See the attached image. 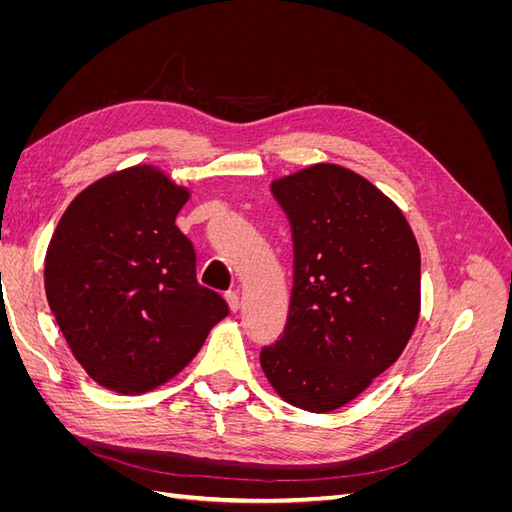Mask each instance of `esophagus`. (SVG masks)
<instances>
[{"instance_id": "1", "label": "esophagus", "mask_w": 512, "mask_h": 512, "mask_svg": "<svg viewBox=\"0 0 512 512\" xmlns=\"http://www.w3.org/2000/svg\"><path fill=\"white\" fill-rule=\"evenodd\" d=\"M226 301H228L230 312H232V314H237V312H239V307H241L239 294H237V292H228V294H226Z\"/></svg>"}]
</instances>
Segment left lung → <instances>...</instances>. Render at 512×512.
Returning <instances> with one entry per match:
<instances>
[{
  "instance_id": "left-lung-1",
  "label": "left lung",
  "mask_w": 512,
  "mask_h": 512,
  "mask_svg": "<svg viewBox=\"0 0 512 512\" xmlns=\"http://www.w3.org/2000/svg\"><path fill=\"white\" fill-rule=\"evenodd\" d=\"M292 228L284 335L260 365L284 401L331 412L359 397L408 346L421 314V252L404 213L337 164L275 179Z\"/></svg>"
}]
</instances>
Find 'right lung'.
Listing matches in <instances>:
<instances>
[{"mask_svg":"<svg viewBox=\"0 0 512 512\" xmlns=\"http://www.w3.org/2000/svg\"><path fill=\"white\" fill-rule=\"evenodd\" d=\"M190 190L138 164L91 183L53 232L44 290L91 380L121 395L158 389L228 316L196 282V252L175 220Z\"/></svg>","mask_w":512,"mask_h":512,"instance_id":"1","label":"right lung"}]
</instances>
